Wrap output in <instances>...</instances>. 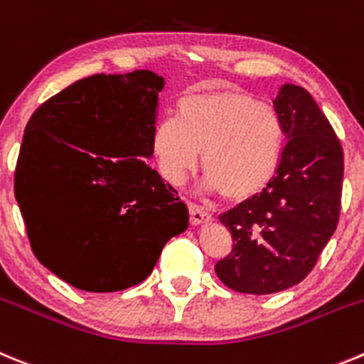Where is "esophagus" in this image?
Returning a JSON list of instances; mask_svg holds the SVG:
<instances>
[{"label": "esophagus", "instance_id": "esophagus-1", "mask_svg": "<svg viewBox=\"0 0 364 364\" xmlns=\"http://www.w3.org/2000/svg\"><path fill=\"white\" fill-rule=\"evenodd\" d=\"M188 215L192 225H201V223H208L212 219L210 212H206L205 208H201L199 205H194V203L188 205Z\"/></svg>", "mask_w": 364, "mask_h": 364}]
</instances>
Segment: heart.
<instances>
[{
    "instance_id": "b5f03b06",
    "label": "heart",
    "mask_w": 364,
    "mask_h": 364,
    "mask_svg": "<svg viewBox=\"0 0 364 364\" xmlns=\"http://www.w3.org/2000/svg\"><path fill=\"white\" fill-rule=\"evenodd\" d=\"M178 121L161 119L150 136L159 172L179 183L203 152L208 186L228 201H247L270 186L284 152L279 114L248 94L208 88L178 101Z\"/></svg>"
}]
</instances>
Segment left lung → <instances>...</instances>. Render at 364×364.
Wrapping results in <instances>:
<instances>
[{"mask_svg":"<svg viewBox=\"0 0 364 364\" xmlns=\"http://www.w3.org/2000/svg\"><path fill=\"white\" fill-rule=\"evenodd\" d=\"M274 109L287 139L279 172L264 192L219 215L232 250L215 274L252 296L281 292L309 276L341 214L345 156L330 121L296 85L281 88Z\"/></svg>","mask_w":364,"mask_h":364,"instance_id":"1","label":"left lung"}]
</instances>
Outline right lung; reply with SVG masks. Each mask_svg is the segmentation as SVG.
<instances>
[{
	"instance_id": "right-lung-1",
	"label": "right lung",
	"mask_w": 364,
	"mask_h": 364,
	"mask_svg": "<svg viewBox=\"0 0 364 364\" xmlns=\"http://www.w3.org/2000/svg\"><path fill=\"white\" fill-rule=\"evenodd\" d=\"M163 77L152 70L72 83L28 119L14 194L34 255L85 292L152 274L188 212L146 163Z\"/></svg>"
}]
</instances>
